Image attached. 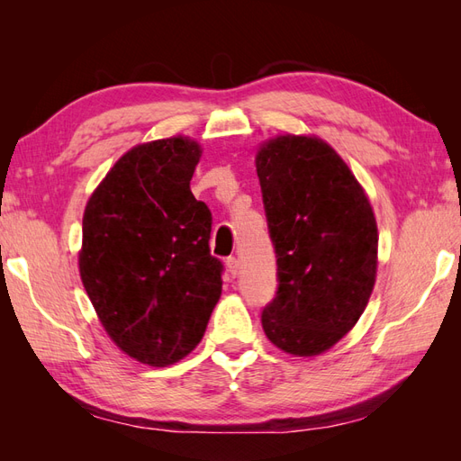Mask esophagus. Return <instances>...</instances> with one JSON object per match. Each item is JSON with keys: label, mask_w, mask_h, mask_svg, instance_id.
Here are the masks:
<instances>
[{"label": "esophagus", "mask_w": 461, "mask_h": 461, "mask_svg": "<svg viewBox=\"0 0 461 461\" xmlns=\"http://www.w3.org/2000/svg\"><path fill=\"white\" fill-rule=\"evenodd\" d=\"M227 271H229V275L234 278L236 275H239V271H240V263H239V259L236 258H229L227 259Z\"/></svg>", "instance_id": "1"}]
</instances>
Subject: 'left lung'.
I'll use <instances>...</instances> for the list:
<instances>
[{"instance_id": "1", "label": "left lung", "mask_w": 461, "mask_h": 461, "mask_svg": "<svg viewBox=\"0 0 461 461\" xmlns=\"http://www.w3.org/2000/svg\"><path fill=\"white\" fill-rule=\"evenodd\" d=\"M256 167L278 283L261 325L281 350L315 356L337 344L369 302L379 244L373 209L319 138H273Z\"/></svg>"}]
</instances>
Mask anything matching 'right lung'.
I'll return each mask as SVG.
<instances>
[{"label":"right lung","mask_w":461,"mask_h":461,"mask_svg":"<svg viewBox=\"0 0 461 461\" xmlns=\"http://www.w3.org/2000/svg\"><path fill=\"white\" fill-rule=\"evenodd\" d=\"M200 153L183 136L132 148L82 219L78 265L94 310L124 354L153 367L200 344L222 288L212 212L190 192Z\"/></svg>","instance_id":"1"}]
</instances>
